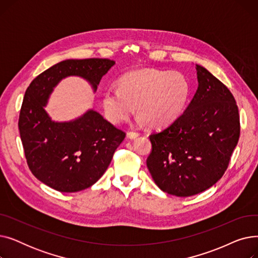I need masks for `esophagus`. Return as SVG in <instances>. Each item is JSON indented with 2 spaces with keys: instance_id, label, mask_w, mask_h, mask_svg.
I'll list each match as a JSON object with an SVG mask.
<instances>
[{
  "instance_id": "34e87169",
  "label": "esophagus",
  "mask_w": 258,
  "mask_h": 258,
  "mask_svg": "<svg viewBox=\"0 0 258 258\" xmlns=\"http://www.w3.org/2000/svg\"><path fill=\"white\" fill-rule=\"evenodd\" d=\"M138 137H139V134H138V133L130 132V133L127 134V138L131 139V140H134V139H136V138H138Z\"/></svg>"
}]
</instances>
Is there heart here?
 Returning <instances> with one entry per match:
<instances>
[{
  "label": "heart",
  "instance_id": "obj_1",
  "mask_svg": "<svg viewBox=\"0 0 258 258\" xmlns=\"http://www.w3.org/2000/svg\"><path fill=\"white\" fill-rule=\"evenodd\" d=\"M190 84L177 71L145 69L122 75L118 89H106L102 94L105 117L113 123L126 121L135 112L151 127L168 125L177 119L187 104Z\"/></svg>",
  "mask_w": 258,
  "mask_h": 258
}]
</instances>
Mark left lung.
Instances as JSON below:
<instances>
[{
    "label": "left lung",
    "instance_id": "1",
    "mask_svg": "<svg viewBox=\"0 0 258 258\" xmlns=\"http://www.w3.org/2000/svg\"><path fill=\"white\" fill-rule=\"evenodd\" d=\"M199 87L184 113L150 136L146 165L157 186L172 196L205 191L225 173L238 142V107L232 93L196 64Z\"/></svg>",
    "mask_w": 258,
    "mask_h": 258
}]
</instances>
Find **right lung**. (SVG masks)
<instances>
[{
	"label": "right lung",
	"instance_id": "right-lung-1",
	"mask_svg": "<svg viewBox=\"0 0 258 258\" xmlns=\"http://www.w3.org/2000/svg\"><path fill=\"white\" fill-rule=\"evenodd\" d=\"M114 64L107 58L66 59L40 73L26 90L19 130L27 164L35 178L57 191L77 192L96 183L125 133L94 110L71 121H53L45 111L48 99L68 76L85 78L96 92Z\"/></svg>",
	"mask_w": 258,
	"mask_h": 258
}]
</instances>
